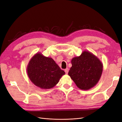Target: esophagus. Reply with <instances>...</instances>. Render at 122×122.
Here are the masks:
<instances>
[{"label":"esophagus","instance_id":"34e87169","mask_svg":"<svg viewBox=\"0 0 122 122\" xmlns=\"http://www.w3.org/2000/svg\"><path fill=\"white\" fill-rule=\"evenodd\" d=\"M65 72L66 74H68V72H69V69H68V68H66V69L65 70Z\"/></svg>","mask_w":122,"mask_h":122}]
</instances>
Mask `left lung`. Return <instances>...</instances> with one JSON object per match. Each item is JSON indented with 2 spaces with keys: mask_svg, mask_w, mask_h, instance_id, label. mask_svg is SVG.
Segmentation results:
<instances>
[{
  "mask_svg": "<svg viewBox=\"0 0 122 122\" xmlns=\"http://www.w3.org/2000/svg\"><path fill=\"white\" fill-rule=\"evenodd\" d=\"M72 67L68 75L77 86L82 90H88L95 86L101 78L103 64L94 54L83 51L80 56L71 61Z\"/></svg>",
  "mask_w": 122,
  "mask_h": 122,
  "instance_id": "1",
  "label": "left lung"
}]
</instances>
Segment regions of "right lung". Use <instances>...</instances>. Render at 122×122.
Masks as SVG:
<instances>
[{"label": "right lung", "instance_id": "right-lung-1", "mask_svg": "<svg viewBox=\"0 0 122 122\" xmlns=\"http://www.w3.org/2000/svg\"><path fill=\"white\" fill-rule=\"evenodd\" d=\"M26 70L29 79L41 89L53 88L65 74L52 58L44 56L40 52L31 57Z\"/></svg>", "mask_w": 122, "mask_h": 122}]
</instances>
